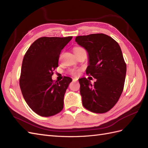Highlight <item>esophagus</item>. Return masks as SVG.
<instances>
[{
    "label": "esophagus",
    "instance_id": "obj_1",
    "mask_svg": "<svg viewBox=\"0 0 148 148\" xmlns=\"http://www.w3.org/2000/svg\"><path fill=\"white\" fill-rule=\"evenodd\" d=\"M77 80H78L77 78H73V82H76V81H77Z\"/></svg>",
    "mask_w": 148,
    "mask_h": 148
}]
</instances>
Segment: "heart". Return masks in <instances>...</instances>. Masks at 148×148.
I'll list each match as a JSON object with an SVG mask.
<instances>
[{
    "label": "heart",
    "mask_w": 148,
    "mask_h": 148,
    "mask_svg": "<svg viewBox=\"0 0 148 148\" xmlns=\"http://www.w3.org/2000/svg\"><path fill=\"white\" fill-rule=\"evenodd\" d=\"M83 49L82 47H76L75 49V50H77V49ZM71 73L74 76H78V75H79L80 73V70L78 69H72L71 70Z\"/></svg>",
    "instance_id": "1"
}]
</instances>
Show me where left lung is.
<instances>
[{"instance_id": "left-lung-1", "label": "left lung", "mask_w": 148, "mask_h": 148, "mask_svg": "<svg viewBox=\"0 0 148 148\" xmlns=\"http://www.w3.org/2000/svg\"><path fill=\"white\" fill-rule=\"evenodd\" d=\"M75 41L88 54L86 74L96 79L92 85L86 78L79 79L83 106L95 113L110 110L122 95L127 65L119 44L104 34L76 37Z\"/></svg>"}]
</instances>
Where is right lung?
<instances>
[{"label":"right lung","instance_id":"obj_1","mask_svg":"<svg viewBox=\"0 0 148 148\" xmlns=\"http://www.w3.org/2000/svg\"><path fill=\"white\" fill-rule=\"evenodd\" d=\"M72 39L42 37L31 44L22 62L20 86L25 101L36 114L42 117L54 115L64 107V98L70 77L60 82L52 79L58 66L60 52Z\"/></svg>","mask_w":148,"mask_h":148}]
</instances>
